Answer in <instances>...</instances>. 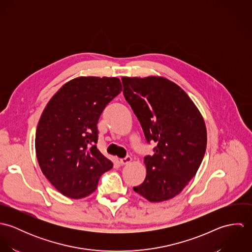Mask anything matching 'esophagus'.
<instances>
[{"label": "esophagus", "instance_id": "esophagus-1", "mask_svg": "<svg viewBox=\"0 0 252 252\" xmlns=\"http://www.w3.org/2000/svg\"><path fill=\"white\" fill-rule=\"evenodd\" d=\"M132 161V157L131 156H126V157H124V158H122V159H120V163H121V165H126V164H128V163H130Z\"/></svg>", "mask_w": 252, "mask_h": 252}]
</instances>
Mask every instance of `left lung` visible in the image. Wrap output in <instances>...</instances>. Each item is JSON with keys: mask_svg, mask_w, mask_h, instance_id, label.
<instances>
[{"mask_svg": "<svg viewBox=\"0 0 252 252\" xmlns=\"http://www.w3.org/2000/svg\"><path fill=\"white\" fill-rule=\"evenodd\" d=\"M123 95L154 154L144 157L146 177L134 191L149 202L174 198L196 175L206 152L205 121L188 95L164 77H122Z\"/></svg>", "mask_w": 252, "mask_h": 252, "instance_id": "obj_1", "label": "left lung"}]
</instances>
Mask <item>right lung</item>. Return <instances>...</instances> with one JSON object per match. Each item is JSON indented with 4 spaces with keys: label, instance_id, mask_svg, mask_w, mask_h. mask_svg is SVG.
<instances>
[{
    "label": "right lung",
    "instance_id": "add662e5",
    "mask_svg": "<svg viewBox=\"0 0 252 252\" xmlns=\"http://www.w3.org/2000/svg\"><path fill=\"white\" fill-rule=\"evenodd\" d=\"M121 91L117 77L81 76L63 85L44 108L36 128V158L45 178L63 195L88 196L112 168L97 148V124Z\"/></svg>",
    "mask_w": 252,
    "mask_h": 252
}]
</instances>
